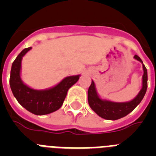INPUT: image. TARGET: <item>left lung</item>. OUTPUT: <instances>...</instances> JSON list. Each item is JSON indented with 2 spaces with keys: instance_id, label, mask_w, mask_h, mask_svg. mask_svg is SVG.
<instances>
[{
  "instance_id": "1",
  "label": "left lung",
  "mask_w": 156,
  "mask_h": 156,
  "mask_svg": "<svg viewBox=\"0 0 156 156\" xmlns=\"http://www.w3.org/2000/svg\"><path fill=\"white\" fill-rule=\"evenodd\" d=\"M134 58L138 60L143 64L142 60L137 55H134ZM143 69H144V75L142 78V88L137 95V97L129 102L117 103L101 99L98 96L94 83L92 80L91 84L88 89L87 94L88 103L92 110L94 111L99 116L103 119H108V120L119 119L126 116L129 112H131L140 104L145 94L147 87H148V73H147V69L144 64H143Z\"/></svg>"
}]
</instances>
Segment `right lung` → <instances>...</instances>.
Instances as JSON below:
<instances>
[{
    "instance_id": "obj_1",
    "label": "right lung",
    "mask_w": 156,
    "mask_h": 156,
    "mask_svg": "<svg viewBox=\"0 0 156 156\" xmlns=\"http://www.w3.org/2000/svg\"><path fill=\"white\" fill-rule=\"evenodd\" d=\"M25 48L13 62L11 69L10 87L19 103L35 115H46L59 109L67 94V91L78 81L80 75L68 76L57 86L45 90H37L25 85L20 78L21 62L23 55L31 49Z\"/></svg>"
}]
</instances>
